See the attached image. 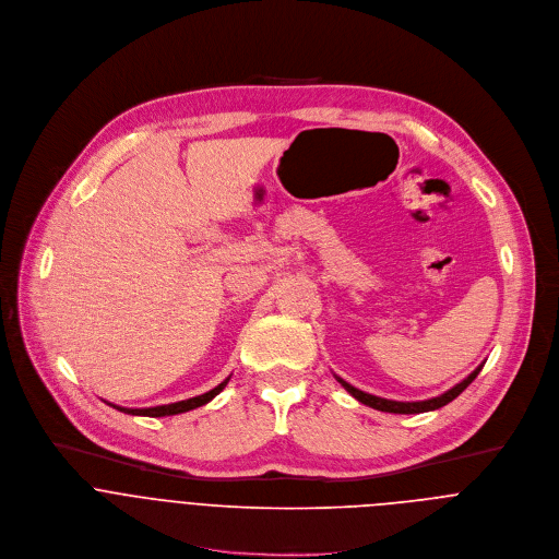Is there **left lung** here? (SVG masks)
<instances>
[{
	"instance_id": "left-lung-1",
	"label": "left lung",
	"mask_w": 559,
	"mask_h": 559,
	"mask_svg": "<svg viewBox=\"0 0 559 559\" xmlns=\"http://www.w3.org/2000/svg\"><path fill=\"white\" fill-rule=\"evenodd\" d=\"M483 366H485V361H483L469 377H465L461 383H456V385L450 388L448 392H442V394L431 396V399H425V401H392V399L374 396V394H368V392H364V390L350 385L348 381H344L342 377H337L334 372H332V374H334V379H337V381L344 385V390H346L350 396H355L359 403H364V405H368V407H372V409L390 412V414H420V412H431V409H438V407H442V405L452 403V401L480 374Z\"/></svg>"
}]
</instances>
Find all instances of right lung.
<instances>
[{
    "mask_svg": "<svg viewBox=\"0 0 559 559\" xmlns=\"http://www.w3.org/2000/svg\"><path fill=\"white\" fill-rule=\"evenodd\" d=\"M229 379H231V374L222 381V383H217L213 390H209V392H204V394H200V396H191V399H185V401H176V403H169V405H154V407H123V405H115V403H107V405H111L115 409H119V412H126V414H132V416H152V418H158V416H174V414H182V412H189V409H195V407H202V405H206L209 401H213L222 390L227 388V383H229Z\"/></svg>",
    "mask_w": 559,
    "mask_h": 559,
    "instance_id": "add662e5",
    "label": "right lung"
}]
</instances>
